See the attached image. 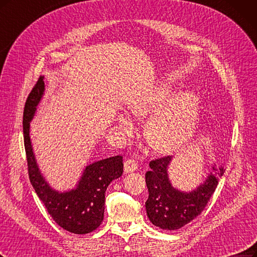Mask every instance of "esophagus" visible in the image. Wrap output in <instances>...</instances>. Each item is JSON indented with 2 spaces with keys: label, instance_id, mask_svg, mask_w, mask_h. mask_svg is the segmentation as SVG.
I'll list each match as a JSON object with an SVG mask.
<instances>
[{
  "label": "esophagus",
  "instance_id": "34e87169",
  "mask_svg": "<svg viewBox=\"0 0 257 257\" xmlns=\"http://www.w3.org/2000/svg\"><path fill=\"white\" fill-rule=\"evenodd\" d=\"M137 168H138V164H137V162L135 161V159L128 158V159H126V161L124 162V171L127 172V173L135 171Z\"/></svg>",
  "mask_w": 257,
  "mask_h": 257
}]
</instances>
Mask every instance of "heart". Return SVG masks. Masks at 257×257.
I'll use <instances>...</instances> for the list:
<instances>
[{"instance_id": "1", "label": "heart", "mask_w": 257, "mask_h": 257, "mask_svg": "<svg viewBox=\"0 0 257 257\" xmlns=\"http://www.w3.org/2000/svg\"><path fill=\"white\" fill-rule=\"evenodd\" d=\"M170 93L169 88L163 86L132 105V111L137 116L154 112L149 123V138L159 151H171L182 146L191 136L197 121V95L182 92L169 99ZM118 122L124 127L131 126L125 116H119Z\"/></svg>"}]
</instances>
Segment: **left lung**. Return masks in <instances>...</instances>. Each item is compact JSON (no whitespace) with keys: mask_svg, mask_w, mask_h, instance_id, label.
<instances>
[{"mask_svg":"<svg viewBox=\"0 0 257 257\" xmlns=\"http://www.w3.org/2000/svg\"><path fill=\"white\" fill-rule=\"evenodd\" d=\"M171 156H163L150 162L146 173L149 198L146 202L147 214L151 222L163 229H178L197 218L215 192L218 182L224 173L223 167H213L204 184L191 192L174 189L168 179L167 168Z\"/></svg>","mask_w":257,"mask_h":257,"instance_id":"1","label":"left lung"}]
</instances>
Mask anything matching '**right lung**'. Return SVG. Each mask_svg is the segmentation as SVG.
<instances>
[{
  "mask_svg": "<svg viewBox=\"0 0 257 257\" xmlns=\"http://www.w3.org/2000/svg\"><path fill=\"white\" fill-rule=\"evenodd\" d=\"M43 90V77L40 76L26 99L23 111L24 148L30 181L48 213L59 226L74 234H88L98 228L102 222L105 191L111 181L122 175V156L102 159L86 167L76 189L64 193L53 190L40 174L30 138V121Z\"/></svg>",
  "mask_w": 257,
  "mask_h": 257,
  "instance_id": "obj_1",
  "label": "right lung"
}]
</instances>
